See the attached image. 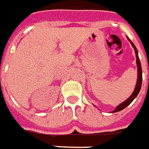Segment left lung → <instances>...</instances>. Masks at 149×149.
I'll list each match as a JSON object with an SVG mask.
<instances>
[{"label":"left lung","mask_w":149,"mask_h":149,"mask_svg":"<svg viewBox=\"0 0 149 149\" xmlns=\"http://www.w3.org/2000/svg\"><path fill=\"white\" fill-rule=\"evenodd\" d=\"M128 40L130 41V42L131 43L132 46L134 48V50H135V53H136V58H137V84H136V87H135V89H134V93H132V95L130 97L127 99L126 100H125L123 103H122L118 105V107L116 108V110L113 111L112 112H116V111H119L123 110L124 108L127 107L128 105L130 104L133 100L135 99V97H137V94L139 93L140 90H141V83H142V69H141V62H140L139 57H138V52H137V50L136 49V47L134 45V43L132 42L129 38Z\"/></svg>","instance_id":"obj_1"}]
</instances>
